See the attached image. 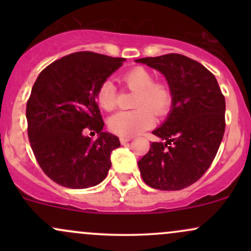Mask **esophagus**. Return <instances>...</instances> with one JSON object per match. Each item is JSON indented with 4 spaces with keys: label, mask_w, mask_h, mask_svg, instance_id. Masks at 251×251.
I'll list each match as a JSON object with an SVG mask.
<instances>
[{
    "label": "esophagus",
    "mask_w": 251,
    "mask_h": 251,
    "mask_svg": "<svg viewBox=\"0 0 251 251\" xmlns=\"http://www.w3.org/2000/svg\"><path fill=\"white\" fill-rule=\"evenodd\" d=\"M131 140H132L131 137H120V143H122L123 145H124V144L131 142Z\"/></svg>",
    "instance_id": "1"
}]
</instances>
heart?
I'll return each mask as SVG.
<instances>
[{"label":"heart","mask_w":251,"mask_h":251,"mask_svg":"<svg viewBox=\"0 0 251 251\" xmlns=\"http://www.w3.org/2000/svg\"><path fill=\"white\" fill-rule=\"evenodd\" d=\"M124 88L134 92L132 107L109 118L108 128L120 137H133L151 127L155 117L169 113L174 102L171 88L166 83L154 81L153 74L145 67L137 66L120 76ZM97 102L105 111L117 107L118 93L111 81H103L97 91Z\"/></svg>","instance_id":"1"}]
</instances>
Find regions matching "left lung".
<instances>
[{
  "mask_svg": "<svg viewBox=\"0 0 251 251\" xmlns=\"http://www.w3.org/2000/svg\"><path fill=\"white\" fill-rule=\"evenodd\" d=\"M162 72L174 102L165 123L152 132L165 143H151L138 162L143 180L158 190H181L210 168L226 129V99L214 74L196 60L165 54L135 60Z\"/></svg>",
  "mask_w": 251,
  "mask_h": 251,
  "instance_id": "8db88e82",
  "label": "left lung"
}]
</instances>
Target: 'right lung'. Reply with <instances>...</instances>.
<instances>
[{
    "instance_id": "obj_1",
    "label": "right lung",
    "mask_w": 251,
    "mask_h": 251,
    "mask_svg": "<svg viewBox=\"0 0 251 251\" xmlns=\"http://www.w3.org/2000/svg\"><path fill=\"white\" fill-rule=\"evenodd\" d=\"M124 57L77 51L55 60L37 76L25 116L28 138L40 168L70 189H86L105 179L119 138L102 132L97 91L123 65ZM98 133L97 140L84 132Z\"/></svg>"
}]
</instances>
